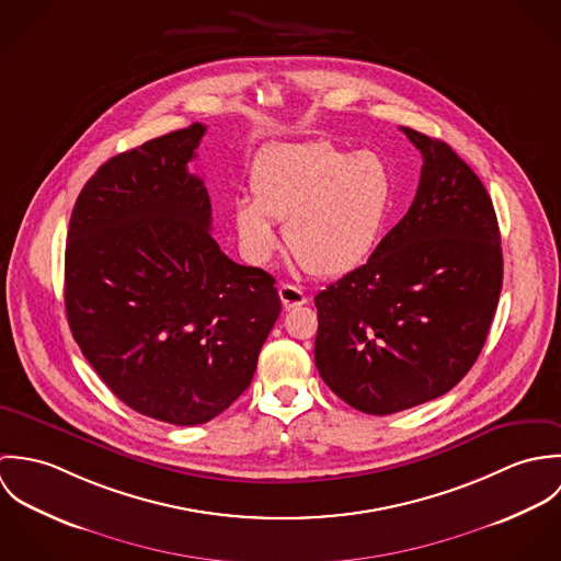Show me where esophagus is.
Returning <instances> with one entry per match:
<instances>
[{"mask_svg":"<svg viewBox=\"0 0 561 561\" xmlns=\"http://www.w3.org/2000/svg\"><path fill=\"white\" fill-rule=\"evenodd\" d=\"M278 296H280V302L285 309H294V307H300L307 302V294L294 285H280Z\"/></svg>","mask_w":561,"mask_h":561,"instance_id":"34e87169","label":"esophagus"}]
</instances>
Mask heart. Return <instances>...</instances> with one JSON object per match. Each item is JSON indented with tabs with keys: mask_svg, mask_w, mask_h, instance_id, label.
<instances>
[{
	"mask_svg": "<svg viewBox=\"0 0 561 561\" xmlns=\"http://www.w3.org/2000/svg\"><path fill=\"white\" fill-rule=\"evenodd\" d=\"M393 207V172L374 151L330 142L276 147L250 170V201L233 207L241 250L265 263L285 222L287 250L318 276H339L376 250Z\"/></svg>",
	"mask_w": 561,
	"mask_h": 561,
	"instance_id": "1",
	"label": "heart"
}]
</instances>
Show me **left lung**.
I'll return each instance as SVG.
<instances>
[{
    "label": "left lung",
    "mask_w": 561,
    "mask_h": 561,
    "mask_svg": "<svg viewBox=\"0 0 561 561\" xmlns=\"http://www.w3.org/2000/svg\"><path fill=\"white\" fill-rule=\"evenodd\" d=\"M423 165L408 214L365 265L316 296V365L352 408L393 414L451 391L494 318L503 254L480 176L443 140L401 127Z\"/></svg>",
    "instance_id": "left-lung-1"
}]
</instances>
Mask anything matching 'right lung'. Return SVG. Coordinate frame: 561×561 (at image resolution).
<instances>
[{"label": "right lung", "mask_w": 561, "mask_h": 561, "mask_svg": "<svg viewBox=\"0 0 561 561\" xmlns=\"http://www.w3.org/2000/svg\"><path fill=\"white\" fill-rule=\"evenodd\" d=\"M205 125L105 161L83 185L65 254V307L81 354L131 410L207 423L250 387L280 313L274 278L211 238L187 170Z\"/></svg>", "instance_id": "right-lung-1"}]
</instances>
